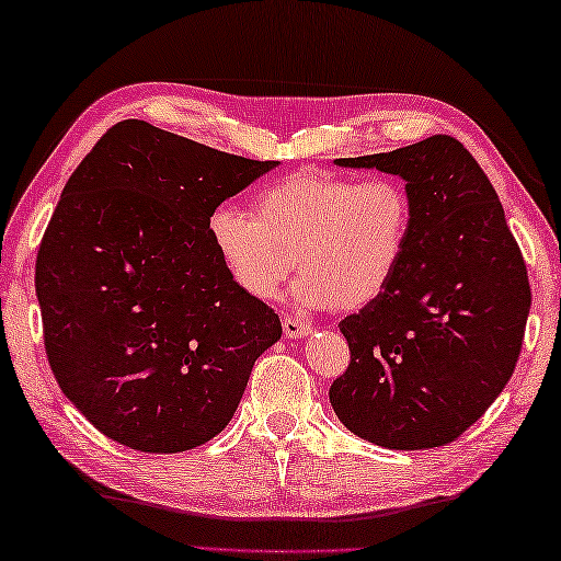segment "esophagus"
Listing matches in <instances>:
<instances>
[{"label": "esophagus", "mask_w": 561, "mask_h": 561, "mask_svg": "<svg viewBox=\"0 0 561 561\" xmlns=\"http://www.w3.org/2000/svg\"><path fill=\"white\" fill-rule=\"evenodd\" d=\"M283 333L288 337H300V335H308L310 333V325L306 320H300L296 316H286L283 318Z\"/></svg>", "instance_id": "obj_1"}]
</instances>
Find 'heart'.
<instances>
[{
  "label": "heart",
  "mask_w": 561,
  "mask_h": 561,
  "mask_svg": "<svg viewBox=\"0 0 561 561\" xmlns=\"http://www.w3.org/2000/svg\"><path fill=\"white\" fill-rule=\"evenodd\" d=\"M412 233L402 181H357L308 169L273 181L253 198V218L233 206L208 216V238L226 273L253 300H273L296 265V300L308 308L360 310L400 271Z\"/></svg>",
  "instance_id": "obj_1"
}]
</instances>
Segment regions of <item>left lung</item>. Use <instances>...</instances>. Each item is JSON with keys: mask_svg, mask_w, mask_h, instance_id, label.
<instances>
[{"mask_svg": "<svg viewBox=\"0 0 561 561\" xmlns=\"http://www.w3.org/2000/svg\"><path fill=\"white\" fill-rule=\"evenodd\" d=\"M335 163L405 179L412 233L388 290L341 320L351 363L330 405L373 445L453 443L497 400L525 341L529 275L504 208L447 134Z\"/></svg>", "mask_w": 561, "mask_h": 561, "instance_id": "obj_1", "label": "left lung"}]
</instances>
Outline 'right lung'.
Instances as JSON below:
<instances>
[{"label": "right lung", "instance_id": "add662e5", "mask_svg": "<svg viewBox=\"0 0 561 561\" xmlns=\"http://www.w3.org/2000/svg\"><path fill=\"white\" fill-rule=\"evenodd\" d=\"M273 167L126 118L64 186L34 271L44 347L61 392L118 445L208 443L280 337L208 238V216Z\"/></svg>", "mask_w": 561, "mask_h": 561}]
</instances>
